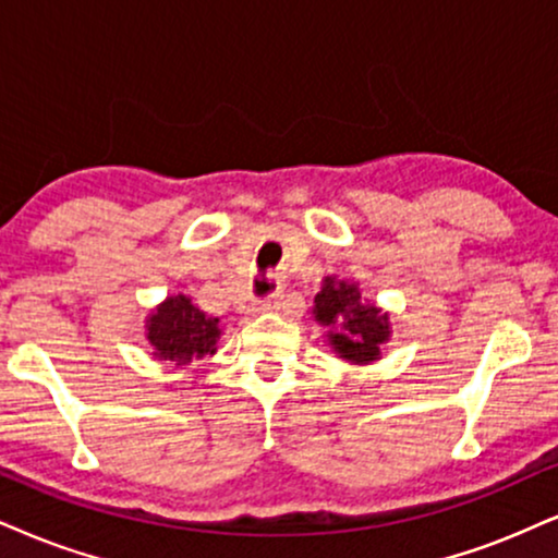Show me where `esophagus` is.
I'll return each mask as SVG.
<instances>
[{"label":"esophagus","instance_id":"1","mask_svg":"<svg viewBox=\"0 0 558 558\" xmlns=\"http://www.w3.org/2000/svg\"><path fill=\"white\" fill-rule=\"evenodd\" d=\"M281 300H284V294H281L279 290L266 294V298H258L256 300V311L258 313H266V311H277V307L281 305Z\"/></svg>","mask_w":558,"mask_h":558}]
</instances>
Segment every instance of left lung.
Here are the masks:
<instances>
[{
	"mask_svg": "<svg viewBox=\"0 0 558 558\" xmlns=\"http://www.w3.org/2000/svg\"><path fill=\"white\" fill-rule=\"evenodd\" d=\"M315 320L331 326V347L349 362H373L388 341V315L362 300L356 284L326 279L315 298Z\"/></svg>",
	"mask_w": 558,
	"mask_h": 558,
	"instance_id": "left-lung-1",
	"label": "left lung"
}]
</instances>
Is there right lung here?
<instances>
[{
	"instance_id": "obj_1",
	"label": "right lung",
	"mask_w": 558,
	"mask_h": 558,
	"mask_svg": "<svg viewBox=\"0 0 558 558\" xmlns=\"http://www.w3.org/2000/svg\"><path fill=\"white\" fill-rule=\"evenodd\" d=\"M219 320L191 305L185 294L168 298L147 320V339L153 343L157 360H170L175 364H189L215 354Z\"/></svg>"
}]
</instances>
